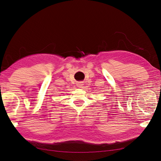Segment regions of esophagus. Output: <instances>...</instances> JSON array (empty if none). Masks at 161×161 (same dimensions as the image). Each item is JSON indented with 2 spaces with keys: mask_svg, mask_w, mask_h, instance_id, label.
<instances>
[{
  "mask_svg": "<svg viewBox=\"0 0 161 161\" xmlns=\"http://www.w3.org/2000/svg\"><path fill=\"white\" fill-rule=\"evenodd\" d=\"M77 86H78V87H81L82 86V84H81V83H78Z\"/></svg>",
  "mask_w": 161,
  "mask_h": 161,
  "instance_id": "obj_1",
  "label": "esophagus"
}]
</instances>
